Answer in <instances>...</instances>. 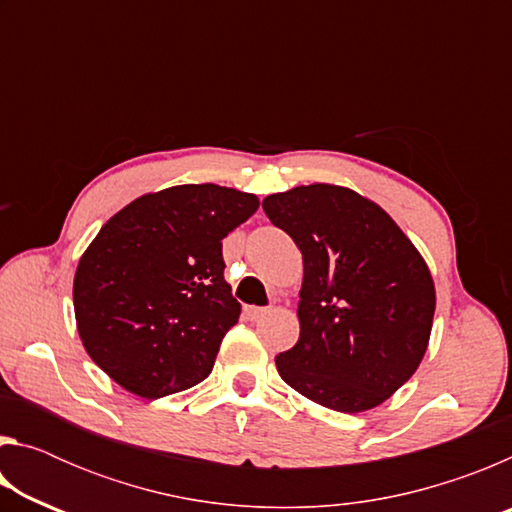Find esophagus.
Instances as JSON below:
<instances>
[{
  "mask_svg": "<svg viewBox=\"0 0 512 512\" xmlns=\"http://www.w3.org/2000/svg\"><path fill=\"white\" fill-rule=\"evenodd\" d=\"M244 311H246V316L250 320H259V318H264L271 309H266V307H246Z\"/></svg>",
  "mask_w": 512,
  "mask_h": 512,
  "instance_id": "obj_1",
  "label": "esophagus"
}]
</instances>
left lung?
<instances>
[{"label":"left lung","instance_id":"1","mask_svg":"<svg viewBox=\"0 0 512 512\" xmlns=\"http://www.w3.org/2000/svg\"><path fill=\"white\" fill-rule=\"evenodd\" d=\"M302 253L300 336L275 366L307 400L363 413L418 370L436 311L427 262L391 214L350 187L314 183L264 198Z\"/></svg>","mask_w":512,"mask_h":512}]
</instances>
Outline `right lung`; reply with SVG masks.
Here are the masks:
<instances>
[{
	"label": "right lung",
	"mask_w": 512,
	"mask_h": 512,
	"mask_svg": "<svg viewBox=\"0 0 512 512\" xmlns=\"http://www.w3.org/2000/svg\"><path fill=\"white\" fill-rule=\"evenodd\" d=\"M257 207L232 187L176 185L103 223L76 266L74 316L85 352L124 391L158 400L210 375L241 314L221 241Z\"/></svg>",
	"instance_id": "add662e5"
}]
</instances>
